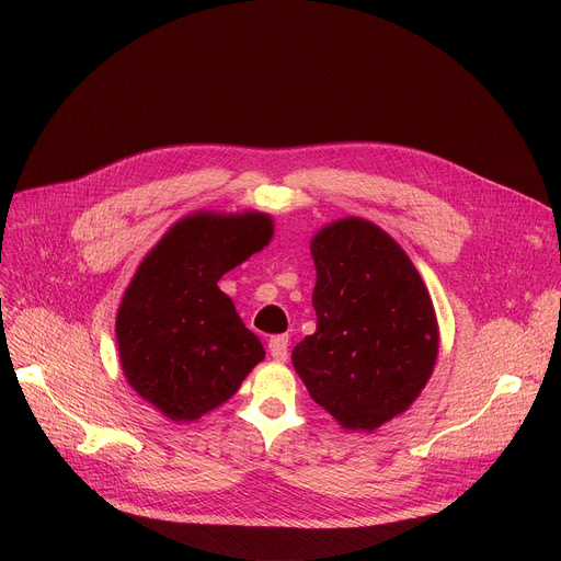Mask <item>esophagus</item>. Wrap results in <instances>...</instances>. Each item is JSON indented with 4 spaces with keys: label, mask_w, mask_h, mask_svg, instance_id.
Here are the masks:
<instances>
[{
    "label": "esophagus",
    "mask_w": 561,
    "mask_h": 561,
    "mask_svg": "<svg viewBox=\"0 0 561 561\" xmlns=\"http://www.w3.org/2000/svg\"><path fill=\"white\" fill-rule=\"evenodd\" d=\"M268 353L275 362H286L288 359V335H275L268 342Z\"/></svg>",
    "instance_id": "esophagus-1"
}]
</instances>
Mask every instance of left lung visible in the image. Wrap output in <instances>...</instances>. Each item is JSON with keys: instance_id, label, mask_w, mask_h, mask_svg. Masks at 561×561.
I'll return each instance as SVG.
<instances>
[{"instance_id": "left-lung-1", "label": "left lung", "mask_w": 561, "mask_h": 561, "mask_svg": "<svg viewBox=\"0 0 561 561\" xmlns=\"http://www.w3.org/2000/svg\"><path fill=\"white\" fill-rule=\"evenodd\" d=\"M310 251L317 331L293 348V366L344 428L375 431L404 413L433 373L431 295L409 255L366 219L322 228Z\"/></svg>"}]
</instances>
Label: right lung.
Listing matches in <instances>:
<instances>
[{"mask_svg": "<svg viewBox=\"0 0 561 561\" xmlns=\"http://www.w3.org/2000/svg\"><path fill=\"white\" fill-rule=\"evenodd\" d=\"M271 237L264 213H199L175 224L137 268L117 314L119 359L128 383L169 420H199L264 359L217 282Z\"/></svg>", "mask_w": 561, "mask_h": 561, "instance_id": "right-lung-1", "label": "right lung"}]
</instances>
